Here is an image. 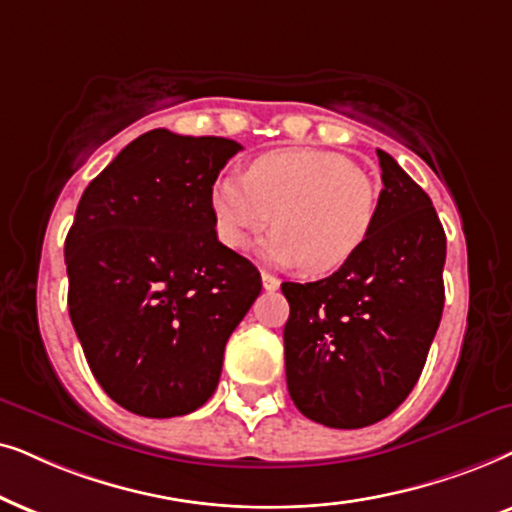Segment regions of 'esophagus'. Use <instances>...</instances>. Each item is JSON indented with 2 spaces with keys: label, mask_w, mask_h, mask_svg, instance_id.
Returning <instances> with one entry per match:
<instances>
[{
  "label": "esophagus",
  "mask_w": 512,
  "mask_h": 512,
  "mask_svg": "<svg viewBox=\"0 0 512 512\" xmlns=\"http://www.w3.org/2000/svg\"><path fill=\"white\" fill-rule=\"evenodd\" d=\"M262 285L267 292H274L281 288V281H278L274 274H269V271H262Z\"/></svg>",
  "instance_id": "1"
}]
</instances>
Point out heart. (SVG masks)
<instances>
[{"instance_id":"heart-1","label":"heart","mask_w":512,"mask_h":512,"mask_svg":"<svg viewBox=\"0 0 512 512\" xmlns=\"http://www.w3.org/2000/svg\"><path fill=\"white\" fill-rule=\"evenodd\" d=\"M210 208L227 248H245L274 217L278 227L264 238V255L278 264H304L311 274H330L370 238L379 192L346 156L295 147L257 156L245 175L220 177Z\"/></svg>"}]
</instances>
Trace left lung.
<instances>
[{
    "mask_svg": "<svg viewBox=\"0 0 512 512\" xmlns=\"http://www.w3.org/2000/svg\"><path fill=\"white\" fill-rule=\"evenodd\" d=\"M379 213L358 255L313 283H283L285 379L297 410L330 428L386 419L412 393L445 306L447 238L431 199L377 149Z\"/></svg>",
    "mask_w": 512,
    "mask_h": 512,
    "instance_id": "1",
    "label": "left lung"
}]
</instances>
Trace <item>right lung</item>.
I'll return each mask as SVG.
<instances>
[{
  "label": "right lung",
  "instance_id": "obj_1",
  "mask_svg": "<svg viewBox=\"0 0 512 512\" xmlns=\"http://www.w3.org/2000/svg\"><path fill=\"white\" fill-rule=\"evenodd\" d=\"M241 145L154 128L81 196L65 238L67 306L109 398L149 419L215 393L224 346L262 290L255 264L217 241L210 192Z\"/></svg>",
  "mask_w": 512,
  "mask_h": 512
}]
</instances>
